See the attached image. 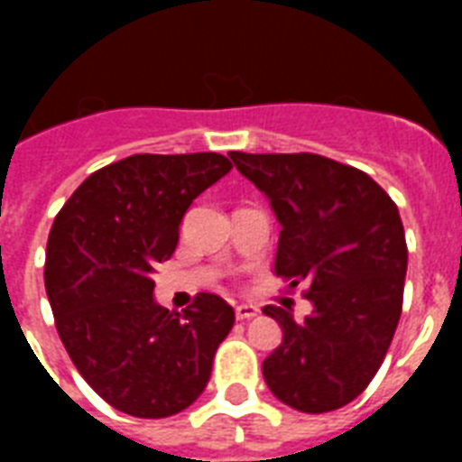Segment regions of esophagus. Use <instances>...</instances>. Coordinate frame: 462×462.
<instances>
[{
	"label": "esophagus",
	"mask_w": 462,
	"mask_h": 462,
	"mask_svg": "<svg viewBox=\"0 0 462 462\" xmlns=\"http://www.w3.org/2000/svg\"><path fill=\"white\" fill-rule=\"evenodd\" d=\"M256 314H259V309L252 307V304H237V307H235V316H237V321H246V319H254Z\"/></svg>",
	"instance_id": "obj_1"
}]
</instances>
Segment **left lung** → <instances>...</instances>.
Masks as SVG:
<instances>
[{"label":"left lung","instance_id":"obj_1","mask_svg":"<svg viewBox=\"0 0 462 462\" xmlns=\"http://www.w3.org/2000/svg\"><path fill=\"white\" fill-rule=\"evenodd\" d=\"M232 162L271 199L282 225L275 275L314 311L295 321L268 304L282 343L263 362L278 401L330 412L355 401L379 372L402 311L408 245L393 199L357 167L316 153H239Z\"/></svg>","mask_w":462,"mask_h":462}]
</instances>
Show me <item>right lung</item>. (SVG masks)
<instances>
[{"instance_id": "1", "label": "right lung", "mask_w": 462, "mask_h": 462, "mask_svg": "<svg viewBox=\"0 0 462 462\" xmlns=\"http://www.w3.org/2000/svg\"><path fill=\"white\" fill-rule=\"evenodd\" d=\"M230 170L220 153L129 155L90 174L54 217V326L79 374L119 412L177 415L208 383L235 311L210 292L170 311L155 304L151 273L172 256L191 201Z\"/></svg>"}]
</instances>
